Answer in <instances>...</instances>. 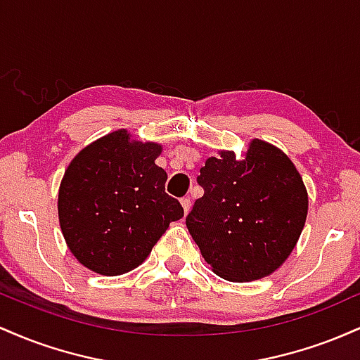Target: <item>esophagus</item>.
<instances>
[{
  "mask_svg": "<svg viewBox=\"0 0 360 360\" xmlns=\"http://www.w3.org/2000/svg\"><path fill=\"white\" fill-rule=\"evenodd\" d=\"M181 206H183L184 213H188L189 208H191V201H189V198H183V200H181Z\"/></svg>",
  "mask_w": 360,
  "mask_h": 360,
  "instance_id": "34e87169",
  "label": "esophagus"
}]
</instances>
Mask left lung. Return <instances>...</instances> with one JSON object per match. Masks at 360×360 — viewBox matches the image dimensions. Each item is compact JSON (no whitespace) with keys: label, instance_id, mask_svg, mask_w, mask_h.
I'll use <instances>...</instances> for the list:
<instances>
[{"label":"left lung","instance_id":"obj_1","mask_svg":"<svg viewBox=\"0 0 360 360\" xmlns=\"http://www.w3.org/2000/svg\"><path fill=\"white\" fill-rule=\"evenodd\" d=\"M186 226L220 278L249 283L279 269L298 243L308 214V191L281 148L254 139L240 159L218 150L201 167Z\"/></svg>","mask_w":360,"mask_h":360}]
</instances>
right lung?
I'll return each mask as SVG.
<instances>
[{
  "mask_svg": "<svg viewBox=\"0 0 360 360\" xmlns=\"http://www.w3.org/2000/svg\"><path fill=\"white\" fill-rule=\"evenodd\" d=\"M157 142H140L125 128L77 152L59 186V225L71 254L86 269L120 276L135 269L183 218L166 193L167 174L155 164Z\"/></svg>",
  "mask_w": 360,
  "mask_h": 360,
  "instance_id": "obj_1",
  "label": "right lung"
}]
</instances>
